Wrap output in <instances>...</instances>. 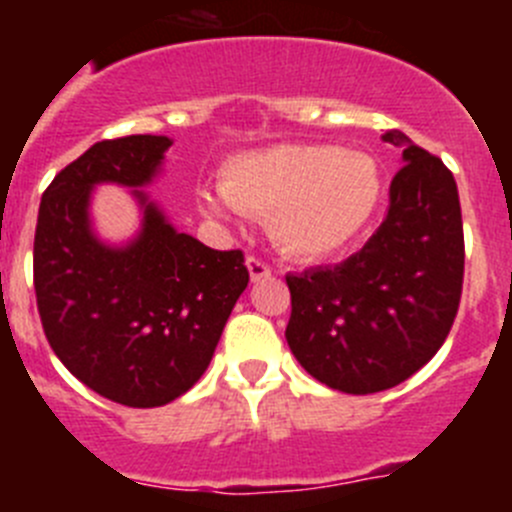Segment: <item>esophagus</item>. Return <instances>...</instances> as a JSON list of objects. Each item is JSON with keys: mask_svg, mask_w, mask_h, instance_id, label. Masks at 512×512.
Returning <instances> with one entry per match:
<instances>
[{"mask_svg": "<svg viewBox=\"0 0 512 512\" xmlns=\"http://www.w3.org/2000/svg\"><path fill=\"white\" fill-rule=\"evenodd\" d=\"M246 266H248V274H251V282H264V279L271 277L269 264L261 259H256V256H248Z\"/></svg>", "mask_w": 512, "mask_h": 512, "instance_id": "obj_1", "label": "esophagus"}]
</instances>
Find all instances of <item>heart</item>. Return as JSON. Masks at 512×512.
<instances>
[{"label": "heart", "mask_w": 512, "mask_h": 512, "mask_svg": "<svg viewBox=\"0 0 512 512\" xmlns=\"http://www.w3.org/2000/svg\"><path fill=\"white\" fill-rule=\"evenodd\" d=\"M379 194L374 158L312 143L230 156L220 166V189H200L197 202L217 217H266L279 251L295 259H325L359 238Z\"/></svg>", "instance_id": "1"}]
</instances>
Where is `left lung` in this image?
Returning <instances> with one entry per match:
<instances>
[{
	"label": "left lung",
	"instance_id": "obj_1",
	"mask_svg": "<svg viewBox=\"0 0 512 512\" xmlns=\"http://www.w3.org/2000/svg\"><path fill=\"white\" fill-rule=\"evenodd\" d=\"M382 140L400 148L402 166L377 233L338 266L287 274L289 348L307 374L346 395L390 390L428 364L464 284L454 174L400 130Z\"/></svg>",
	"mask_w": 512,
	"mask_h": 512
}]
</instances>
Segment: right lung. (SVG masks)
I'll return each mask as SVG.
<instances>
[{
    "label": "right lung",
    "instance_id": "1",
    "mask_svg": "<svg viewBox=\"0 0 512 512\" xmlns=\"http://www.w3.org/2000/svg\"><path fill=\"white\" fill-rule=\"evenodd\" d=\"M171 140L125 135L94 143L43 192L33 246L40 323L61 364L89 390L128 408L176 400L210 366L248 287L243 251H215L174 230L138 187L151 184ZM97 183L133 186L144 228L128 247L88 223Z\"/></svg>",
    "mask_w": 512,
    "mask_h": 512
}]
</instances>
